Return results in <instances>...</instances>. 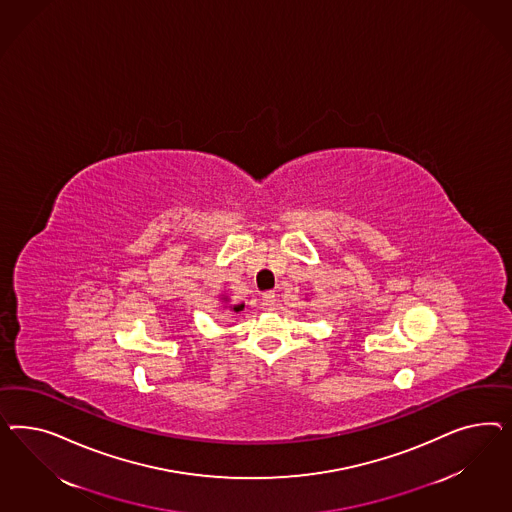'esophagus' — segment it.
I'll return each mask as SVG.
<instances>
[{
  "label": "esophagus",
  "mask_w": 512,
  "mask_h": 512,
  "mask_svg": "<svg viewBox=\"0 0 512 512\" xmlns=\"http://www.w3.org/2000/svg\"><path fill=\"white\" fill-rule=\"evenodd\" d=\"M263 308L268 311L276 310V295L274 293H264Z\"/></svg>",
  "instance_id": "34e87169"
}]
</instances>
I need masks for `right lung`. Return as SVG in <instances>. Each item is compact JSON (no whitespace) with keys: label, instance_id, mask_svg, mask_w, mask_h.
Returning <instances> with one entry per match:
<instances>
[{"label":"right lung","instance_id":"1","mask_svg":"<svg viewBox=\"0 0 512 512\" xmlns=\"http://www.w3.org/2000/svg\"><path fill=\"white\" fill-rule=\"evenodd\" d=\"M219 300H221L223 310L233 311V313H240V311L244 310V304H229L231 300H229L227 295H219Z\"/></svg>","mask_w":512,"mask_h":512}]
</instances>
